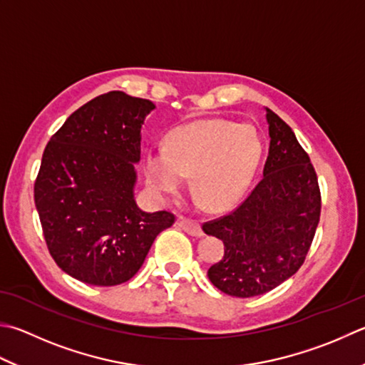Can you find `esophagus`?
I'll list each match as a JSON object with an SVG mask.
<instances>
[{
    "label": "esophagus",
    "mask_w": 365,
    "mask_h": 365,
    "mask_svg": "<svg viewBox=\"0 0 365 365\" xmlns=\"http://www.w3.org/2000/svg\"><path fill=\"white\" fill-rule=\"evenodd\" d=\"M178 225H180L184 232H187L192 237H203V230H202L200 224L194 221V219L180 216L178 217Z\"/></svg>",
    "instance_id": "34e87169"
}]
</instances>
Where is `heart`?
Wrapping results in <instances>:
<instances>
[{
    "instance_id": "b5f03b06",
    "label": "heart",
    "mask_w": 365,
    "mask_h": 365,
    "mask_svg": "<svg viewBox=\"0 0 365 365\" xmlns=\"http://www.w3.org/2000/svg\"><path fill=\"white\" fill-rule=\"evenodd\" d=\"M167 146L144 154V170L153 187L163 194L182 187L194 173V189L210 210L237 203L250 184L262 154V143L251 125L225 119H202L171 130Z\"/></svg>"
}]
</instances>
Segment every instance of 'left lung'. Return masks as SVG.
<instances>
[{
	"mask_svg": "<svg viewBox=\"0 0 365 365\" xmlns=\"http://www.w3.org/2000/svg\"><path fill=\"white\" fill-rule=\"evenodd\" d=\"M270 148L264 176L235 210L202 225L222 240L224 256L208 278L232 297H256L304 265L321 216V192L310 157L291 127L267 108Z\"/></svg>",
	"mask_w": 365,
	"mask_h": 365,
	"instance_id": "left-lung-1",
	"label": "left lung"
}]
</instances>
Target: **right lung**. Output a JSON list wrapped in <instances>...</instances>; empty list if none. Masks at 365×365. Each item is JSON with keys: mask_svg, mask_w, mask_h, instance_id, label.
Instances as JSON below:
<instances>
[{"mask_svg": "<svg viewBox=\"0 0 365 365\" xmlns=\"http://www.w3.org/2000/svg\"><path fill=\"white\" fill-rule=\"evenodd\" d=\"M153 101L114 91L86 103L44 149L34 203L52 259L93 286L133 278L155 237L175 224L168 211L135 202L141 125Z\"/></svg>", "mask_w": 365, "mask_h": 365, "instance_id": "obj_1", "label": "right lung"}]
</instances>
